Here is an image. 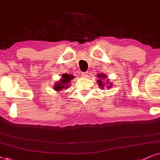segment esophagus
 Returning a JSON list of instances; mask_svg holds the SVG:
<instances>
[{"mask_svg": "<svg viewBox=\"0 0 160 160\" xmlns=\"http://www.w3.org/2000/svg\"><path fill=\"white\" fill-rule=\"evenodd\" d=\"M81 75L82 78H86V77L88 76V72H82Z\"/></svg>", "mask_w": 160, "mask_h": 160, "instance_id": "1", "label": "esophagus"}]
</instances>
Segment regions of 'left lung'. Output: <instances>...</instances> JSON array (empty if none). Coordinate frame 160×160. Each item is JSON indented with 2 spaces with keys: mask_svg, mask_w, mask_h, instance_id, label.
<instances>
[{
  "mask_svg": "<svg viewBox=\"0 0 160 160\" xmlns=\"http://www.w3.org/2000/svg\"><path fill=\"white\" fill-rule=\"evenodd\" d=\"M96 76H97L98 79H99V80H97V81L98 85H99V86L101 88H103L104 87H105V85H107V84L110 85V86H107L108 88H110V87L112 86L111 82H110L109 83V80H107V81H106L105 82L103 81V80H105L106 78H107L105 74H98L97 75H96ZM105 83H106V84H105Z\"/></svg>",
  "mask_w": 160,
  "mask_h": 160,
  "instance_id": "8db88e82",
  "label": "left lung"
}]
</instances>
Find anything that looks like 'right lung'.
I'll list each match as a JSON object with an SVG mask.
<instances>
[{"label": "right lung", "instance_id": "obj_1", "mask_svg": "<svg viewBox=\"0 0 160 160\" xmlns=\"http://www.w3.org/2000/svg\"><path fill=\"white\" fill-rule=\"evenodd\" d=\"M61 78L58 81L55 82V83L53 86V88L58 92H61V91L65 90L67 88L70 86V83H71V80L74 78V76L72 74H63L61 75Z\"/></svg>", "mask_w": 160, "mask_h": 160}]
</instances>
